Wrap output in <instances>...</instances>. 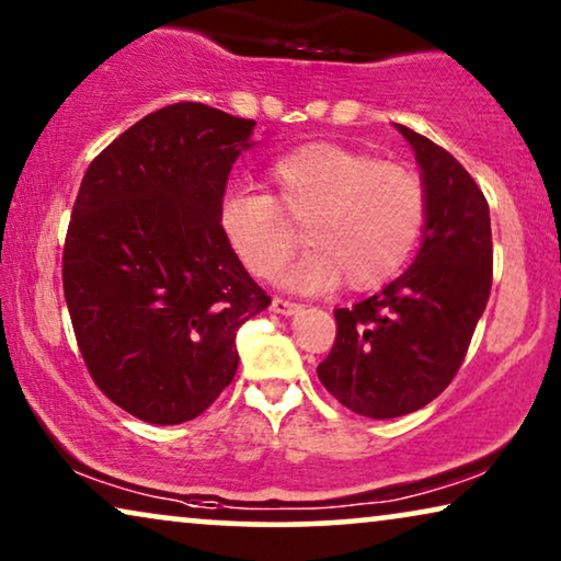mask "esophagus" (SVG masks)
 Listing matches in <instances>:
<instances>
[{"instance_id": "esophagus-1", "label": "esophagus", "mask_w": 561, "mask_h": 561, "mask_svg": "<svg viewBox=\"0 0 561 561\" xmlns=\"http://www.w3.org/2000/svg\"><path fill=\"white\" fill-rule=\"evenodd\" d=\"M273 311L275 313H283V317H288V313L301 311V304L288 301V298H273Z\"/></svg>"}]
</instances>
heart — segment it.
Wrapping results in <instances>:
<instances>
[{"mask_svg":"<svg viewBox=\"0 0 561 561\" xmlns=\"http://www.w3.org/2000/svg\"><path fill=\"white\" fill-rule=\"evenodd\" d=\"M273 194L234 188L221 198L219 227L255 278H271L294 255L304 225L311 250L280 273L296 290L344 280L378 288L401 273L426 225V188L413 168L334 142H309L267 171Z\"/></svg>","mask_w":561,"mask_h":561,"instance_id":"heart-1","label":"heart"}]
</instances>
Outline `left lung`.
Segmentation results:
<instances>
[{
	"instance_id": "1",
	"label": "left lung",
	"mask_w": 561,
	"mask_h": 561,
	"mask_svg": "<svg viewBox=\"0 0 561 561\" xmlns=\"http://www.w3.org/2000/svg\"><path fill=\"white\" fill-rule=\"evenodd\" d=\"M426 188L424 242L401 278L336 309L334 347L317 367L342 405L367 419L424 409L465 363L493 286V234L485 196L459 160L398 125Z\"/></svg>"
}]
</instances>
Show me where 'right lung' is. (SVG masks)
I'll use <instances>...</instances> for the list:
<instances>
[{"label":"right lung","instance_id":"add662e5","mask_svg":"<svg viewBox=\"0 0 561 561\" xmlns=\"http://www.w3.org/2000/svg\"><path fill=\"white\" fill-rule=\"evenodd\" d=\"M255 119L198 102L148 114L83 173L64 294L99 390L148 424L196 419L237 373V329L271 296L219 227Z\"/></svg>","mask_w":561,"mask_h":561}]
</instances>
